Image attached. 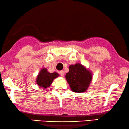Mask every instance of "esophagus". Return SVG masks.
Instances as JSON below:
<instances>
[{"instance_id": "1", "label": "esophagus", "mask_w": 129, "mask_h": 129, "mask_svg": "<svg viewBox=\"0 0 129 129\" xmlns=\"http://www.w3.org/2000/svg\"><path fill=\"white\" fill-rule=\"evenodd\" d=\"M59 73L61 76H64V71H63V70H61V71H60Z\"/></svg>"}]
</instances>
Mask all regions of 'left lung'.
<instances>
[{
    "instance_id": "left-lung-1",
    "label": "left lung",
    "mask_w": 129,
    "mask_h": 129,
    "mask_svg": "<svg viewBox=\"0 0 129 129\" xmlns=\"http://www.w3.org/2000/svg\"><path fill=\"white\" fill-rule=\"evenodd\" d=\"M69 69L65 77L72 90L78 93L86 91L92 79L90 72L79 63L70 65Z\"/></svg>"
}]
</instances>
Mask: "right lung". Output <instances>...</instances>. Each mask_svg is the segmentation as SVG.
<instances>
[{
	"label": "right lung",
	"mask_w": 129,
	"mask_h": 129,
	"mask_svg": "<svg viewBox=\"0 0 129 129\" xmlns=\"http://www.w3.org/2000/svg\"><path fill=\"white\" fill-rule=\"evenodd\" d=\"M59 75L57 73H49L47 71L46 69H43L37 77L36 82L40 87L46 89L49 87L54 79L57 77Z\"/></svg>",
	"instance_id": "add662e5"
}]
</instances>
